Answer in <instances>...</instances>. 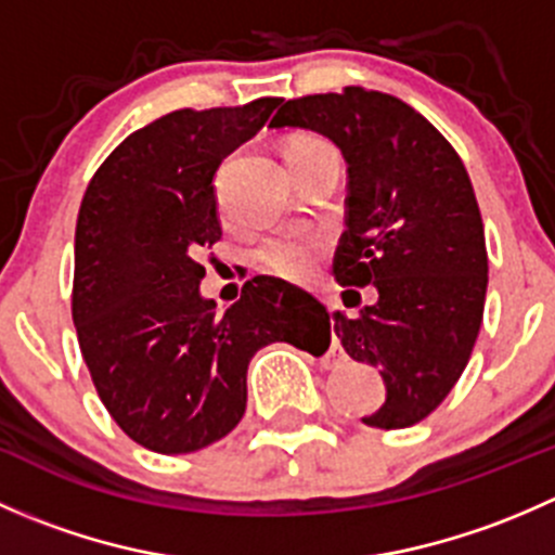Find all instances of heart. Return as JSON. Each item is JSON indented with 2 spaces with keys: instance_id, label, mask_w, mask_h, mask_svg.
<instances>
[{
  "instance_id": "heart-1",
  "label": "heart",
  "mask_w": 555,
  "mask_h": 555,
  "mask_svg": "<svg viewBox=\"0 0 555 555\" xmlns=\"http://www.w3.org/2000/svg\"><path fill=\"white\" fill-rule=\"evenodd\" d=\"M330 147L327 142L317 137H295L287 142V155L306 153V150ZM327 251V236L322 231H309V228H295V231H284L279 236H271L262 242L257 249V262L266 273L273 276L289 279V282H306L311 273L317 271L319 260Z\"/></svg>"
}]
</instances>
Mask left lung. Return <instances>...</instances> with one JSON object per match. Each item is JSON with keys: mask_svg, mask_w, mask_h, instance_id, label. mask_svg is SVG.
Wrapping results in <instances>:
<instances>
[{"mask_svg": "<svg viewBox=\"0 0 555 555\" xmlns=\"http://www.w3.org/2000/svg\"><path fill=\"white\" fill-rule=\"evenodd\" d=\"M284 126L322 133L349 164L333 271L378 300L333 313V330L351 360L382 367L386 400L362 422L413 427L449 397L483 322L489 255L469 173L449 139L389 93L289 99L268 128Z\"/></svg>", "mask_w": 555, "mask_h": 555, "instance_id": "1", "label": "left lung"}]
</instances>
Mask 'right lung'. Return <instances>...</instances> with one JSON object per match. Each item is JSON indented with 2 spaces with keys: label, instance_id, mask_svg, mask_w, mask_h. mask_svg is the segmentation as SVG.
I'll use <instances>...</instances> for the list:
<instances>
[{
  "label": "right lung",
  "instance_id": "add662e5",
  "mask_svg": "<svg viewBox=\"0 0 555 555\" xmlns=\"http://www.w3.org/2000/svg\"><path fill=\"white\" fill-rule=\"evenodd\" d=\"M279 102L173 109L122 139L82 195L72 284L82 360L117 427L155 453L225 438L262 346L330 338L327 309L279 279L246 282L222 317L198 293L201 249L222 238L211 179Z\"/></svg>",
  "mask_w": 555,
  "mask_h": 555
}]
</instances>
